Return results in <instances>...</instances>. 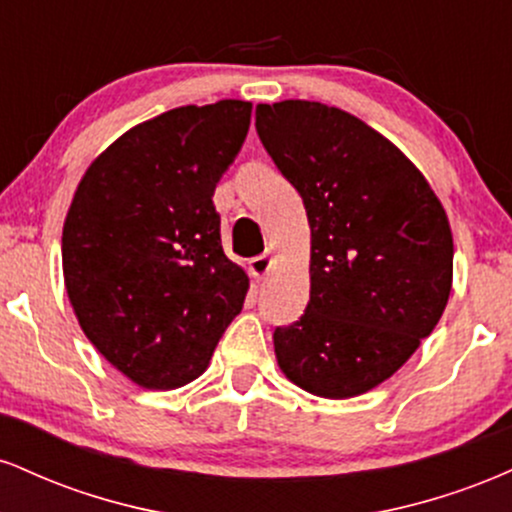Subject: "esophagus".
I'll return each instance as SVG.
<instances>
[{"instance_id": "34e87169", "label": "esophagus", "mask_w": 512, "mask_h": 512, "mask_svg": "<svg viewBox=\"0 0 512 512\" xmlns=\"http://www.w3.org/2000/svg\"><path fill=\"white\" fill-rule=\"evenodd\" d=\"M272 269V252H264V255H257L250 260V272L255 276H262Z\"/></svg>"}]
</instances>
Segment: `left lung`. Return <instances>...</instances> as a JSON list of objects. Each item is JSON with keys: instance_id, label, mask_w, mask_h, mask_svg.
<instances>
[{"instance_id": "8db88e82", "label": "left lung", "mask_w": 512, "mask_h": 512, "mask_svg": "<svg viewBox=\"0 0 512 512\" xmlns=\"http://www.w3.org/2000/svg\"><path fill=\"white\" fill-rule=\"evenodd\" d=\"M255 115L310 223V301L274 330L276 361L313 395H363L402 368L443 315L448 216L414 163L358 117L310 101L257 105Z\"/></svg>"}]
</instances>
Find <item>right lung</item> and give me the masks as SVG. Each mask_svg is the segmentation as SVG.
Returning a JSON list of instances; mask_svg holds the SVG:
<instances>
[{"mask_svg": "<svg viewBox=\"0 0 512 512\" xmlns=\"http://www.w3.org/2000/svg\"><path fill=\"white\" fill-rule=\"evenodd\" d=\"M252 103L185 105L142 122L81 178L62 231L69 301L88 342L151 390L199 378L243 310L248 276L223 255L216 182Z\"/></svg>", "mask_w": 512, "mask_h": 512, "instance_id": "obj_1", "label": "right lung"}]
</instances>
